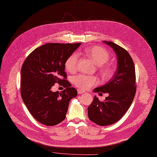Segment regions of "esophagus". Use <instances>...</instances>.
Masks as SVG:
<instances>
[{
  "mask_svg": "<svg viewBox=\"0 0 157 157\" xmlns=\"http://www.w3.org/2000/svg\"><path fill=\"white\" fill-rule=\"evenodd\" d=\"M78 93L79 94H82L85 93V92H84V91H83V90H82L78 89Z\"/></svg>",
  "mask_w": 157,
  "mask_h": 157,
  "instance_id": "34e87169",
  "label": "esophagus"
}]
</instances>
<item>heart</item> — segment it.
Returning a JSON list of instances; mask_svg holds the SVG:
<instances>
[{
	"mask_svg": "<svg viewBox=\"0 0 157 157\" xmlns=\"http://www.w3.org/2000/svg\"><path fill=\"white\" fill-rule=\"evenodd\" d=\"M85 54L89 57L95 64L98 65V69L103 78H110L114 74V69L109 65L105 63L110 58L109 53L100 46L89 47L84 49ZM78 62V55L76 53H72L65 62V68L69 72H75ZM73 83L81 89H87L97 84L98 80L95 76H88L83 74H78L72 78Z\"/></svg>",
	"mask_w": 157,
	"mask_h": 157,
	"instance_id": "1",
	"label": "heart"
}]
</instances>
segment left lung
I'll use <instances>...</instances> for the list:
<instances>
[{
	"mask_svg": "<svg viewBox=\"0 0 157 157\" xmlns=\"http://www.w3.org/2000/svg\"><path fill=\"white\" fill-rule=\"evenodd\" d=\"M116 53L117 70L113 78L103 86L94 89L95 92L108 93L104 101L95 96L88 108V118L98 125L107 126L120 120L128 111L136 92V71L132 59L128 52L109 41H104Z\"/></svg>",
	"mask_w": 157,
	"mask_h": 157,
	"instance_id": "1",
	"label": "left lung"
}]
</instances>
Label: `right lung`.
<instances>
[{
	"instance_id": "right-lung-1",
	"label": "right lung",
	"mask_w": 157,
	"mask_h": 157,
	"mask_svg": "<svg viewBox=\"0 0 157 157\" xmlns=\"http://www.w3.org/2000/svg\"><path fill=\"white\" fill-rule=\"evenodd\" d=\"M81 43H48L35 49L24 61L20 91L23 102L37 121L54 126L63 121L70 101L76 97L75 88L66 79L65 62ZM58 82L66 89L51 91Z\"/></svg>"
}]
</instances>
